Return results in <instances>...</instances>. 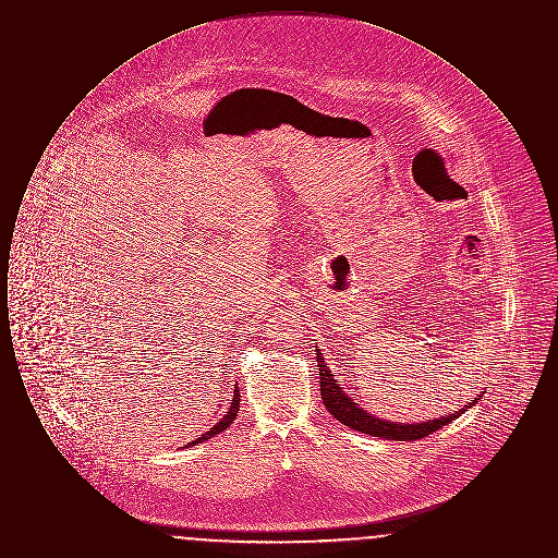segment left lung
Listing matches in <instances>:
<instances>
[{"label": "left lung", "mask_w": 558, "mask_h": 558, "mask_svg": "<svg viewBox=\"0 0 558 558\" xmlns=\"http://www.w3.org/2000/svg\"><path fill=\"white\" fill-rule=\"evenodd\" d=\"M316 357H318L319 371V391H322V401L326 405V410L341 421L343 425L353 428V430H362L372 437H383V439H396V441H414V439H423L426 435L435 433L441 426L450 425L453 418H458L460 414H464L469 408H473L477 403V396L471 399L469 405L460 408L458 412H453L450 416H441L437 421H428V423H414V425H403V423H387L380 421L376 416H372L371 412H366L364 408H360L353 399L347 396L343 387H339L337 383V374H332L330 368L324 364V355L316 349ZM483 393V391H481Z\"/></svg>", "instance_id": "8db88e82"}]
</instances>
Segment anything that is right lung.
I'll list each match as a JSON object with an SVG mask.
<instances>
[{
	"instance_id": "add662e5",
	"label": "right lung",
	"mask_w": 558,
	"mask_h": 558,
	"mask_svg": "<svg viewBox=\"0 0 558 558\" xmlns=\"http://www.w3.org/2000/svg\"><path fill=\"white\" fill-rule=\"evenodd\" d=\"M239 408H240V393H239V387H234V398H232V401H230V410L226 412V416L217 423V425L213 426V428H209L205 435H201L198 439H194L192 444H187V446H196V444H203V441H207V439H211V437H215V435H219L221 430H226L228 426L232 425L234 423V418H236V414H239ZM186 446V448H187Z\"/></svg>"
}]
</instances>
